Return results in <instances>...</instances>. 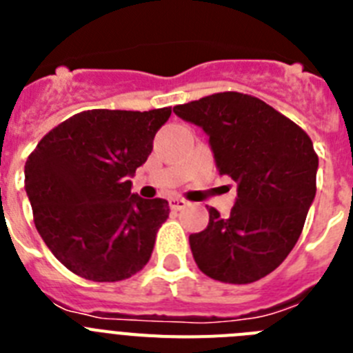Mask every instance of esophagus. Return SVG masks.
Wrapping results in <instances>:
<instances>
[{
    "label": "esophagus",
    "instance_id": "34e87169",
    "mask_svg": "<svg viewBox=\"0 0 353 353\" xmlns=\"http://www.w3.org/2000/svg\"><path fill=\"white\" fill-rule=\"evenodd\" d=\"M187 205L189 203H187L183 198H171L170 199V207H171V210H174V212L182 210V208H185Z\"/></svg>",
    "mask_w": 353,
    "mask_h": 353
}]
</instances>
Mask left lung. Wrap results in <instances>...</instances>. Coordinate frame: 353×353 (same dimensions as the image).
Instances as JSON below:
<instances>
[{
  "label": "left lung",
  "instance_id": "1",
  "mask_svg": "<svg viewBox=\"0 0 353 353\" xmlns=\"http://www.w3.org/2000/svg\"><path fill=\"white\" fill-rule=\"evenodd\" d=\"M173 111L208 134L219 174L239 185L230 215L210 207L208 226L189 236L196 265L215 281H258L285 261L302 233L316 194L313 141L248 93H214Z\"/></svg>",
  "mask_w": 353,
  "mask_h": 353
}]
</instances>
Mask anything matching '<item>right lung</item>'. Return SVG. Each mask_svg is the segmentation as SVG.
<instances>
[{
    "label": "right lung",
    "mask_w": 353,
    "mask_h": 353,
    "mask_svg": "<svg viewBox=\"0 0 353 353\" xmlns=\"http://www.w3.org/2000/svg\"><path fill=\"white\" fill-rule=\"evenodd\" d=\"M171 108L90 109L49 130L30 154L24 185L56 260L95 283L123 281L148 263L170 215L166 199L130 192Z\"/></svg>",
    "instance_id": "right-lung-1"
}]
</instances>
